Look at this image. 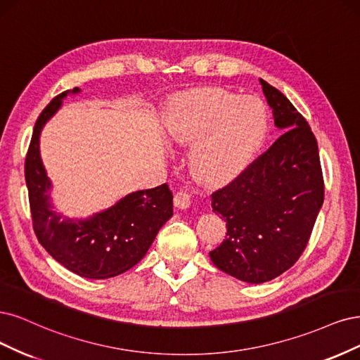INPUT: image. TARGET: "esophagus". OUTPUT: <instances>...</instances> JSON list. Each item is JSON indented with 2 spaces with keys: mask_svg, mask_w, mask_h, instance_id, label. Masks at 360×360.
<instances>
[{
  "mask_svg": "<svg viewBox=\"0 0 360 360\" xmlns=\"http://www.w3.org/2000/svg\"><path fill=\"white\" fill-rule=\"evenodd\" d=\"M175 206L178 210H187L191 206V195L187 191H179L175 195Z\"/></svg>",
  "mask_w": 360,
  "mask_h": 360,
  "instance_id": "1",
  "label": "esophagus"
}]
</instances>
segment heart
Listing matches in <instances>:
<instances>
[{"mask_svg": "<svg viewBox=\"0 0 360 360\" xmlns=\"http://www.w3.org/2000/svg\"><path fill=\"white\" fill-rule=\"evenodd\" d=\"M163 129L172 145L191 146L193 176L218 187L233 181L256 155L268 131V109L254 96L199 88L169 101Z\"/></svg>", "mask_w": 360, "mask_h": 360, "instance_id": "heart-1", "label": "heart"}]
</instances>
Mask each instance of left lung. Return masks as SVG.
<instances>
[{"label": "left lung", "mask_w": 360, "mask_h": 360, "mask_svg": "<svg viewBox=\"0 0 360 360\" xmlns=\"http://www.w3.org/2000/svg\"><path fill=\"white\" fill-rule=\"evenodd\" d=\"M274 122L284 134L211 206L227 236L210 252L219 271L250 284L274 280L305 250L323 206L319 146L308 122L283 92L260 79Z\"/></svg>", "instance_id": "obj_1"}]
</instances>
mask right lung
<instances>
[{"label": "right lung", "mask_w": 360, "mask_h": 360, "mask_svg": "<svg viewBox=\"0 0 360 360\" xmlns=\"http://www.w3.org/2000/svg\"><path fill=\"white\" fill-rule=\"evenodd\" d=\"M64 91L40 113L25 160L32 226L39 242L64 268L91 280H106L131 269L141 262L158 233L173 215V194L167 184L153 190L133 191L112 206L85 218L64 217L51 199L53 184L40 155V134L61 109Z\"/></svg>", "instance_id": "obj_1"}]
</instances>
